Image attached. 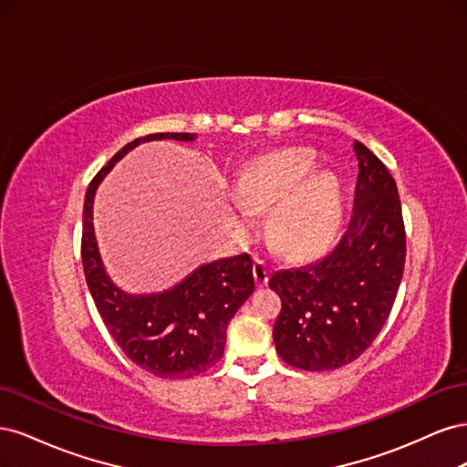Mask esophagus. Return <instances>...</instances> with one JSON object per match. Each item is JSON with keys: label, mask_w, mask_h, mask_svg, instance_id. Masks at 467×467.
Here are the masks:
<instances>
[{"label": "esophagus", "mask_w": 467, "mask_h": 467, "mask_svg": "<svg viewBox=\"0 0 467 467\" xmlns=\"http://www.w3.org/2000/svg\"><path fill=\"white\" fill-rule=\"evenodd\" d=\"M253 276H255L257 286L263 288L266 286L268 276H271V268H268L261 259H255V263H253Z\"/></svg>", "instance_id": "1"}]
</instances>
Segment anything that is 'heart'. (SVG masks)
<instances>
[{"label": "heart", "mask_w": 467, "mask_h": 467, "mask_svg": "<svg viewBox=\"0 0 467 467\" xmlns=\"http://www.w3.org/2000/svg\"><path fill=\"white\" fill-rule=\"evenodd\" d=\"M235 210L245 223L273 208L268 237L288 257H307L331 244L343 220V189L333 171H316L304 148L276 150L244 165Z\"/></svg>", "instance_id": "1"}]
</instances>
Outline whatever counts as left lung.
Wrapping results in <instances>:
<instances>
[{
	"mask_svg": "<svg viewBox=\"0 0 467 467\" xmlns=\"http://www.w3.org/2000/svg\"><path fill=\"white\" fill-rule=\"evenodd\" d=\"M350 222L323 259L268 280L282 309L273 337L280 358L309 372L335 370L372 345L398 296L405 228L393 177L360 142Z\"/></svg>",
	"mask_w": 467,
	"mask_h": 467,
	"instance_id": "8db88e82",
	"label": "left lung"
}]
</instances>
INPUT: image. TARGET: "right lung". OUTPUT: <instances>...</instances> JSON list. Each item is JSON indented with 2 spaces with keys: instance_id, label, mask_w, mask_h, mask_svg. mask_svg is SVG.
<instances>
[{
  "instance_id": "right-lung-1",
  "label": "right lung",
  "mask_w": 467,
  "mask_h": 467,
  "mask_svg": "<svg viewBox=\"0 0 467 467\" xmlns=\"http://www.w3.org/2000/svg\"><path fill=\"white\" fill-rule=\"evenodd\" d=\"M155 140L194 142L196 134H148L112 155L86 192L81 261L97 312L124 355L153 376L179 379L206 372L223 357L228 323L255 290V280L251 257L242 253L196 266L163 292L129 294L112 282L95 237V192L126 153Z\"/></svg>"
}]
</instances>
